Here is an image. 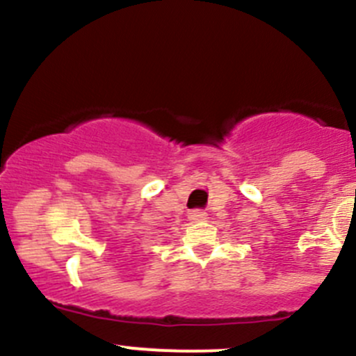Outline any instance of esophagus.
Returning a JSON list of instances; mask_svg holds the SVG:
<instances>
[{
  "label": "esophagus",
  "mask_w": 356,
  "mask_h": 356,
  "mask_svg": "<svg viewBox=\"0 0 356 356\" xmlns=\"http://www.w3.org/2000/svg\"><path fill=\"white\" fill-rule=\"evenodd\" d=\"M188 218H190V220H192V221H206V220H207V214L204 213V211L197 209V211H190Z\"/></svg>",
  "instance_id": "1"
}]
</instances>
